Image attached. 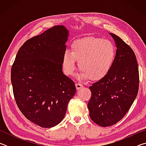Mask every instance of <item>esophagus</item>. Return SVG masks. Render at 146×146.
Here are the masks:
<instances>
[{"label": "esophagus", "mask_w": 146, "mask_h": 146, "mask_svg": "<svg viewBox=\"0 0 146 146\" xmlns=\"http://www.w3.org/2000/svg\"><path fill=\"white\" fill-rule=\"evenodd\" d=\"M75 86H76V90H80V89L84 87V86L82 84H80V83H76V84H75Z\"/></svg>", "instance_id": "34e87169"}]
</instances>
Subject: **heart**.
<instances>
[{
  "label": "heart",
  "instance_id": "heart-1",
  "mask_svg": "<svg viewBox=\"0 0 146 146\" xmlns=\"http://www.w3.org/2000/svg\"><path fill=\"white\" fill-rule=\"evenodd\" d=\"M116 57V48L111 42L102 38L88 36L73 42L71 52L66 51L62 56L63 70L72 75L78 62L81 80L98 81L106 76L111 70Z\"/></svg>",
  "mask_w": 146,
  "mask_h": 146
}]
</instances>
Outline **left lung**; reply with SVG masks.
Segmentation results:
<instances>
[{"mask_svg": "<svg viewBox=\"0 0 146 146\" xmlns=\"http://www.w3.org/2000/svg\"><path fill=\"white\" fill-rule=\"evenodd\" d=\"M117 46L111 70L90 87L88 108L91 119L102 127L122 119L137 97L139 87L138 62L134 51L116 35L110 33Z\"/></svg>", "mask_w": 146, "mask_h": 146, "instance_id": "obj_1", "label": "left lung"}]
</instances>
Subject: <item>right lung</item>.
Wrapping results in <instances>:
<instances>
[{
	"instance_id": "1",
	"label": "right lung",
	"mask_w": 146,
	"mask_h": 146,
	"mask_svg": "<svg viewBox=\"0 0 146 146\" xmlns=\"http://www.w3.org/2000/svg\"><path fill=\"white\" fill-rule=\"evenodd\" d=\"M69 31L55 26L27 40L11 70L16 103L22 113L42 127H52L65 117L76 93L75 82L62 72Z\"/></svg>"
}]
</instances>
